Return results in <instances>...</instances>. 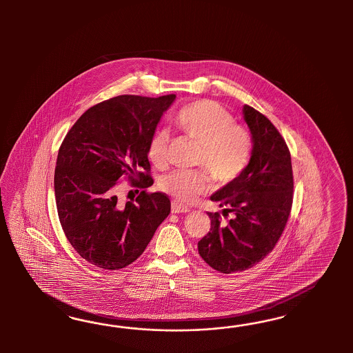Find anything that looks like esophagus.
<instances>
[{"mask_svg": "<svg viewBox=\"0 0 353 353\" xmlns=\"http://www.w3.org/2000/svg\"><path fill=\"white\" fill-rule=\"evenodd\" d=\"M190 212V208L181 205L177 202H172V214H188Z\"/></svg>", "mask_w": 353, "mask_h": 353, "instance_id": "1", "label": "esophagus"}]
</instances>
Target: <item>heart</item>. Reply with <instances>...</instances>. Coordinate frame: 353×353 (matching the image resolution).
Wrapping results in <instances>:
<instances>
[{
    "label": "heart",
    "instance_id": "obj_1",
    "mask_svg": "<svg viewBox=\"0 0 353 353\" xmlns=\"http://www.w3.org/2000/svg\"><path fill=\"white\" fill-rule=\"evenodd\" d=\"M174 127L199 143L196 163L207 167L214 180L233 181L250 159L251 139L246 129L233 123V117L214 101L202 99L182 107L173 118ZM168 136L157 132L150 139L148 157L155 165H163L167 158ZM161 189L177 202L192 203L211 189L207 171H174L165 176Z\"/></svg>",
    "mask_w": 353,
    "mask_h": 353
}]
</instances>
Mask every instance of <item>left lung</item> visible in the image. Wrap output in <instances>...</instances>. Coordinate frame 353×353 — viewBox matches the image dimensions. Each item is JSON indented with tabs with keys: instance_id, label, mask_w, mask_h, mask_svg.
Segmentation results:
<instances>
[{
	"instance_id": "8db88e82",
	"label": "left lung",
	"mask_w": 353,
	"mask_h": 353,
	"mask_svg": "<svg viewBox=\"0 0 353 353\" xmlns=\"http://www.w3.org/2000/svg\"><path fill=\"white\" fill-rule=\"evenodd\" d=\"M251 133V157L242 173L211 195L233 214L228 224L219 212L208 214L211 230L198 242L204 261L221 273L254 267L276 246L292 205V167L288 145L269 119L245 105Z\"/></svg>"
}]
</instances>
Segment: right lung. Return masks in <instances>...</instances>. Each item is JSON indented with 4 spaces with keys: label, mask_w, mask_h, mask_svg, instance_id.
<instances>
[{
    "label": "right lung",
    "mask_w": 353,
    "mask_h": 353,
    "mask_svg": "<svg viewBox=\"0 0 353 353\" xmlns=\"http://www.w3.org/2000/svg\"><path fill=\"white\" fill-rule=\"evenodd\" d=\"M176 96H119L90 107L64 137L57 158L54 192L59 221L76 252L107 270L139 259L171 212L161 192H141L121 202L117 183L129 174L134 186L152 179L148 148Z\"/></svg>",
    "instance_id": "obj_1"
}]
</instances>
